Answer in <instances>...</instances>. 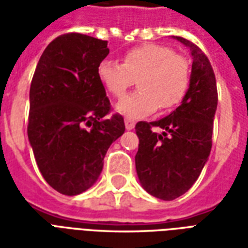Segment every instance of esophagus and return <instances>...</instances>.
I'll use <instances>...</instances> for the list:
<instances>
[{
	"label": "esophagus",
	"instance_id": "1",
	"mask_svg": "<svg viewBox=\"0 0 248 248\" xmlns=\"http://www.w3.org/2000/svg\"><path fill=\"white\" fill-rule=\"evenodd\" d=\"M124 126L127 130H133L135 127V121L131 118H124Z\"/></svg>",
	"mask_w": 248,
	"mask_h": 248
}]
</instances>
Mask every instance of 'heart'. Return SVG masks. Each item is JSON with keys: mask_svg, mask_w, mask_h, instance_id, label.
I'll list each match as a JSON object with an SVG mask.
<instances>
[{"mask_svg": "<svg viewBox=\"0 0 248 248\" xmlns=\"http://www.w3.org/2000/svg\"><path fill=\"white\" fill-rule=\"evenodd\" d=\"M97 76L103 87L117 98L137 79L140 90L122 98L117 110L130 118H140L156 108L167 111L182 102L191 83V63L170 46L145 44L126 51L122 63L103 60Z\"/></svg>", "mask_w": 248, "mask_h": 248, "instance_id": "1", "label": "heart"}]
</instances>
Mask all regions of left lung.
<instances>
[{"instance_id": "8db88e82", "label": "left lung", "mask_w": 248, "mask_h": 248, "mask_svg": "<svg viewBox=\"0 0 248 248\" xmlns=\"http://www.w3.org/2000/svg\"><path fill=\"white\" fill-rule=\"evenodd\" d=\"M190 47L191 83L182 103L155 122H138L135 167L140 185L153 197L172 201L195 183L213 146L218 90L213 66L195 44L175 37ZM155 128H162L161 135Z\"/></svg>"}]
</instances>
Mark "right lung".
I'll return each instance as SVG.
<instances>
[{
    "instance_id": "add662e5",
    "label": "right lung",
    "mask_w": 248,
    "mask_h": 248,
    "mask_svg": "<svg viewBox=\"0 0 248 248\" xmlns=\"http://www.w3.org/2000/svg\"><path fill=\"white\" fill-rule=\"evenodd\" d=\"M108 54V41L66 33L47 45L31 79L29 142L42 177L63 195L95 183L108 147L124 133L97 76Z\"/></svg>"
}]
</instances>
